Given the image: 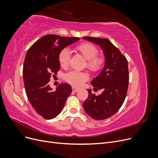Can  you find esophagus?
I'll use <instances>...</instances> for the list:
<instances>
[{
    "label": "esophagus",
    "instance_id": "1",
    "mask_svg": "<svg viewBox=\"0 0 158 158\" xmlns=\"http://www.w3.org/2000/svg\"><path fill=\"white\" fill-rule=\"evenodd\" d=\"M73 88V92H78V89H77V88H76L75 87H73V88Z\"/></svg>",
    "mask_w": 158,
    "mask_h": 158
}]
</instances>
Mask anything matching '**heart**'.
<instances>
[{"label": "heart", "mask_w": 158, "mask_h": 158, "mask_svg": "<svg viewBox=\"0 0 158 158\" xmlns=\"http://www.w3.org/2000/svg\"><path fill=\"white\" fill-rule=\"evenodd\" d=\"M76 50L87 60L86 67L93 73H97L102 69L104 60L100 56H96L98 49L93 44L84 43L76 47ZM70 59V52L68 49L62 50L59 55V63L61 67L68 66ZM64 79L74 87H80L88 79V75L84 72L72 70L64 76Z\"/></svg>", "instance_id": "heart-1"}]
</instances>
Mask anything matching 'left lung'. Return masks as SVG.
<instances>
[{
  "mask_svg": "<svg viewBox=\"0 0 158 158\" xmlns=\"http://www.w3.org/2000/svg\"><path fill=\"white\" fill-rule=\"evenodd\" d=\"M84 40L99 45L105 56V65L100 74L91 82L94 89H102L99 95L87 89L88 97L83 107L89 117L103 120L115 114L125 101L128 85V61L108 39L84 37Z\"/></svg>",
  "mask_w": 158,
  "mask_h": 158,
  "instance_id": "1",
  "label": "left lung"
}]
</instances>
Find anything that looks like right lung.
<instances>
[{"label":"right lung","mask_w":158,"mask_h":158,"mask_svg":"<svg viewBox=\"0 0 158 158\" xmlns=\"http://www.w3.org/2000/svg\"><path fill=\"white\" fill-rule=\"evenodd\" d=\"M80 40L76 37L47 35L35 42L27 52L23 67L26 93L33 109L45 119L59 114L73 92L67 83L59 84L52 91L49 82L52 73L56 74L60 69V52Z\"/></svg>","instance_id":"obj_1"}]
</instances>
